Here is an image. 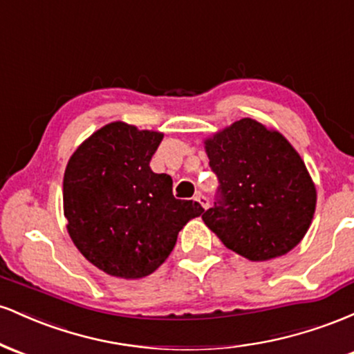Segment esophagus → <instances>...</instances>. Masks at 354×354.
Segmentation results:
<instances>
[{
    "mask_svg": "<svg viewBox=\"0 0 354 354\" xmlns=\"http://www.w3.org/2000/svg\"><path fill=\"white\" fill-rule=\"evenodd\" d=\"M194 200H196L198 203H200V205L203 206V208H208V206H209V200H208V198H206L205 196V194H201V193H198L196 194V198H194Z\"/></svg>",
    "mask_w": 354,
    "mask_h": 354,
    "instance_id": "1",
    "label": "esophagus"
}]
</instances>
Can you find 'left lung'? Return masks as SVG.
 <instances>
[{
  "mask_svg": "<svg viewBox=\"0 0 354 354\" xmlns=\"http://www.w3.org/2000/svg\"><path fill=\"white\" fill-rule=\"evenodd\" d=\"M219 186L203 221L223 245L251 261L286 254L311 225L316 188L281 133L243 118L206 140Z\"/></svg>",
  "mask_w": 354,
  "mask_h": 354,
  "instance_id": "1",
  "label": "left lung"
}]
</instances>
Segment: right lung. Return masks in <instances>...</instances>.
I'll return each mask as SVG.
<instances>
[{
  "label": "right lung",
  "mask_w": 354,
  "mask_h": 354,
  "mask_svg": "<svg viewBox=\"0 0 354 354\" xmlns=\"http://www.w3.org/2000/svg\"><path fill=\"white\" fill-rule=\"evenodd\" d=\"M161 140V133L109 123L73 153L64 171L68 233L89 263L116 278L151 274L183 226L205 211L174 198L169 174L151 171Z\"/></svg>",
  "instance_id": "1"
}]
</instances>
